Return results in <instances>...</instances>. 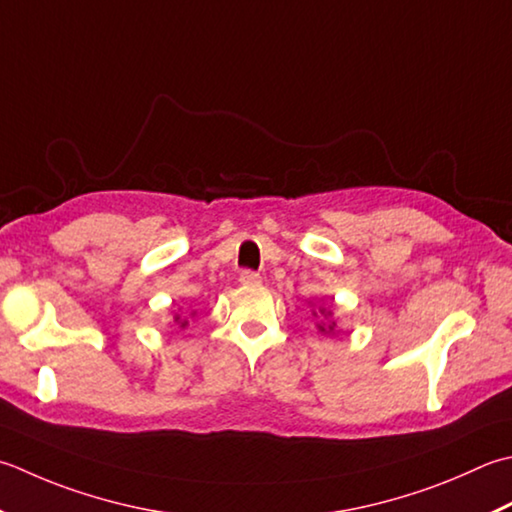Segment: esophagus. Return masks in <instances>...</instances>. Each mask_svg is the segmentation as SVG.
<instances>
[{"label":"esophagus","mask_w":512,"mask_h":512,"mask_svg":"<svg viewBox=\"0 0 512 512\" xmlns=\"http://www.w3.org/2000/svg\"><path fill=\"white\" fill-rule=\"evenodd\" d=\"M239 282L244 286H257L262 284V275L255 273V270H242V273H239Z\"/></svg>","instance_id":"34e87169"}]
</instances>
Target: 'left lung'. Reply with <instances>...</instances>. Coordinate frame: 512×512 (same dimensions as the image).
Returning <instances> with one entry per match:
<instances>
[{"label":"left lung","mask_w":512,"mask_h":512,"mask_svg":"<svg viewBox=\"0 0 512 512\" xmlns=\"http://www.w3.org/2000/svg\"><path fill=\"white\" fill-rule=\"evenodd\" d=\"M322 315H326V313H324V310H322ZM333 326H335V322H333V324H328V330H333ZM319 328H322V330H324V326H319Z\"/></svg>","instance_id":"8db88e82"}]
</instances>
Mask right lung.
<instances>
[{
  "instance_id": "1",
  "label": "right lung",
  "mask_w": 512,
  "mask_h": 512,
  "mask_svg": "<svg viewBox=\"0 0 512 512\" xmlns=\"http://www.w3.org/2000/svg\"><path fill=\"white\" fill-rule=\"evenodd\" d=\"M179 319V317H177ZM182 326H186V322H182Z\"/></svg>"
}]
</instances>
